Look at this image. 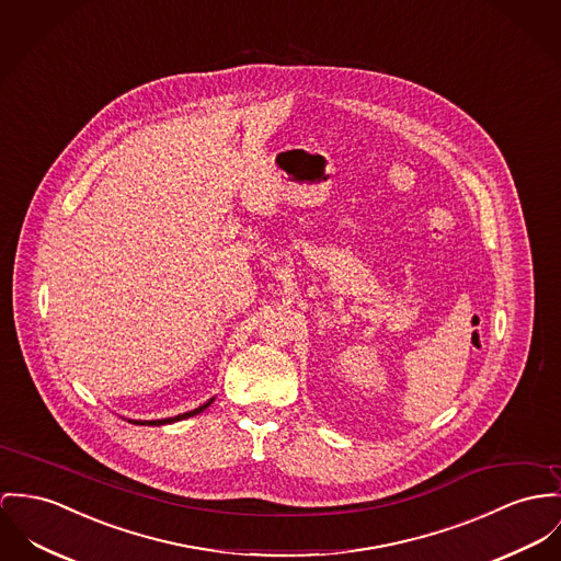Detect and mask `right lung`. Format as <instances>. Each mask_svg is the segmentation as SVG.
<instances>
[{
  "label": "right lung",
  "instance_id": "add662e5",
  "mask_svg": "<svg viewBox=\"0 0 561 561\" xmlns=\"http://www.w3.org/2000/svg\"><path fill=\"white\" fill-rule=\"evenodd\" d=\"M214 399H216V397H211L209 401H205V403H203V405H198L196 410H190V412L176 414V416H171V419H158V421H131V419H128V423H134V425H147V427H162V425H171V423H176V421H185V419H190V416L201 414L203 410H207V408L214 403Z\"/></svg>",
  "mask_w": 561,
  "mask_h": 561
}]
</instances>
